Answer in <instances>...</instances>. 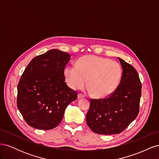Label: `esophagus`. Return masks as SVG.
Segmentation results:
<instances>
[{
    "label": "esophagus",
    "instance_id": "1",
    "mask_svg": "<svg viewBox=\"0 0 159 159\" xmlns=\"http://www.w3.org/2000/svg\"><path fill=\"white\" fill-rule=\"evenodd\" d=\"M84 97H85V96H84V95H82V94H81V93H79V94L78 95V99L84 98Z\"/></svg>",
    "mask_w": 159,
    "mask_h": 159
}]
</instances>
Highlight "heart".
<instances>
[{"instance_id": "1", "label": "heart", "mask_w": 159, "mask_h": 159, "mask_svg": "<svg viewBox=\"0 0 159 159\" xmlns=\"http://www.w3.org/2000/svg\"><path fill=\"white\" fill-rule=\"evenodd\" d=\"M66 82L71 89H81L88 82L89 91L98 98H105L113 93L121 81L122 70L115 61L88 55L80 57L77 66H66Z\"/></svg>"}]
</instances>
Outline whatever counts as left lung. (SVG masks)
<instances>
[{"label": "left lung", "instance_id": "8db88e82", "mask_svg": "<svg viewBox=\"0 0 159 159\" xmlns=\"http://www.w3.org/2000/svg\"><path fill=\"white\" fill-rule=\"evenodd\" d=\"M123 68L117 89L107 98L91 99L86 122L100 134H119L136 119L139 111L141 83L137 71L120 57Z\"/></svg>", "mask_w": 159, "mask_h": 159}]
</instances>
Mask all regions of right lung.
I'll return each instance as SVG.
<instances>
[{
	"label": "right lung",
	"instance_id": "1",
	"mask_svg": "<svg viewBox=\"0 0 159 159\" xmlns=\"http://www.w3.org/2000/svg\"><path fill=\"white\" fill-rule=\"evenodd\" d=\"M68 53L53 49L33 58L18 85L17 107L26 122L37 129L58 125L67 106L77 99L65 82Z\"/></svg>",
	"mask_w": 159,
	"mask_h": 159
}]
</instances>
